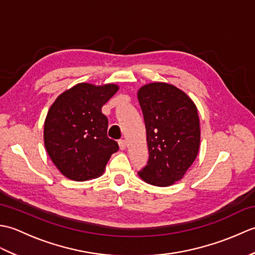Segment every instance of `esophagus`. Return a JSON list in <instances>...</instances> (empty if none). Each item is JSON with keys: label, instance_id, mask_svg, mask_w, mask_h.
I'll list each match as a JSON object with an SVG mask.
<instances>
[{"label": "esophagus", "instance_id": "obj_1", "mask_svg": "<svg viewBox=\"0 0 255 255\" xmlns=\"http://www.w3.org/2000/svg\"><path fill=\"white\" fill-rule=\"evenodd\" d=\"M118 144H119V148H121L122 150H125V149H126L127 142H126V140H125V139H121V140H118Z\"/></svg>", "mask_w": 255, "mask_h": 255}]
</instances>
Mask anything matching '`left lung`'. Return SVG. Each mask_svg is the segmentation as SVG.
<instances>
[{"label": "left lung", "mask_w": 255, "mask_h": 255, "mask_svg": "<svg viewBox=\"0 0 255 255\" xmlns=\"http://www.w3.org/2000/svg\"><path fill=\"white\" fill-rule=\"evenodd\" d=\"M149 160L139 176L155 186L180 181L196 159L200 130L197 108L189 97L166 83H150L138 92Z\"/></svg>", "instance_id": "1"}]
</instances>
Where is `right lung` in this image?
<instances>
[{"mask_svg":"<svg viewBox=\"0 0 255 255\" xmlns=\"http://www.w3.org/2000/svg\"><path fill=\"white\" fill-rule=\"evenodd\" d=\"M118 91L115 84L80 83L58 97L47 114L45 147L64 176L86 181L104 172L118 143L107 137L102 107Z\"/></svg>","mask_w":255,"mask_h":255,"instance_id":"add662e5","label":"right lung"}]
</instances>
